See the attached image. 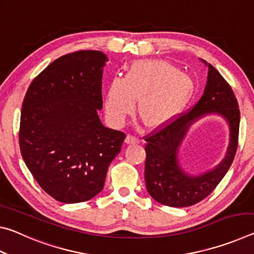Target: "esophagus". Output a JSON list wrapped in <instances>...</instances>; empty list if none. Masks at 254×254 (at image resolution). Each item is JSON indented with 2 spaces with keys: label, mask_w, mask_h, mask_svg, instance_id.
Segmentation results:
<instances>
[{
  "label": "esophagus",
  "mask_w": 254,
  "mask_h": 254,
  "mask_svg": "<svg viewBox=\"0 0 254 254\" xmlns=\"http://www.w3.org/2000/svg\"><path fill=\"white\" fill-rule=\"evenodd\" d=\"M139 142H140L139 139H137V137L134 136V135L128 134L127 136V139H126V143L127 144H135V143H139Z\"/></svg>",
  "instance_id": "obj_1"
}]
</instances>
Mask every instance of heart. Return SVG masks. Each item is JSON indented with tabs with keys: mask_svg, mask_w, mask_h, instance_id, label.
Returning a JSON list of instances; mask_svg holds the SVG:
<instances>
[{
	"mask_svg": "<svg viewBox=\"0 0 254 254\" xmlns=\"http://www.w3.org/2000/svg\"><path fill=\"white\" fill-rule=\"evenodd\" d=\"M194 81L167 60L141 59L128 67L122 79L107 87L105 111L114 123H121L134 109L148 127H159L182 113L194 94Z\"/></svg>",
	"mask_w": 254,
	"mask_h": 254,
	"instance_id": "1",
	"label": "heart"
}]
</instances>
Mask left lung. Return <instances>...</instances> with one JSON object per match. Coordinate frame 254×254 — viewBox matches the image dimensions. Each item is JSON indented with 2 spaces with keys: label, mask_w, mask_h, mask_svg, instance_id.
Segmentation results:
<instances>
[{
  "label": "left lung",
  "mask_w": 254,
  "mask_h": 254,
  "mask_svg": "<svg viewBox=\"0 0 254 254\" xmlns=\"http://www.w3.org/2000/svg\"><path fill=\"white\" fill-rule=\"evenodd\" d=\"M200 60L208 67L203 96L190 111L145 139L147 190L154 200L170 207H187L207 197L226 175L238 149V101L220 72ZM207 115H218L226 120L230 130L229 147L222 161L213 170L192 175L180 165V148L192 124Z\"/></svg>",
  "instance_id": "obj_1"
}]
</instances>
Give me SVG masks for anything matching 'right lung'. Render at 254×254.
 <instances>
[{
  "label": "right lung",
  "mask_w": 254,
  "mask_h": 254,
  "mask_svg": "<svg viewBox=\"0 0 254 254\" xmlns=\"http://www.w3.org/2000/svg\"><path fill=\"white\" fill-rule=\"evenodd\" d=\"M107 62L97 50L65 55L42 70L25 94L21 154L40 187L62 203H80L101 192L126 139L103 126L97 114Z\"/></svg>",
  "instance_id": "1"
}]
</instances>
